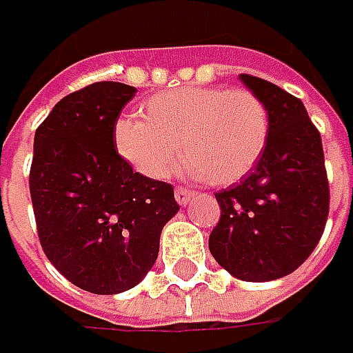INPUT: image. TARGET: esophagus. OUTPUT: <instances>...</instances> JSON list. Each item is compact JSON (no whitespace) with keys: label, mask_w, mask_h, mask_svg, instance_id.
Wrapping results in <instances>:
<instances>
[{"label":"esophagus","mask_w":353,"mask_h":353,"mask_svg":"<svg viewBox=\"0 0 353 353\" xmlns=\"http://www.w3.org/2000/svg\"><path fill=\"white\" fill-rule=\"evenodd\" d=\"M192 196H194V192L186 186H176V190H174V198L181 206H186L192 200Z\"/></svg>","instance_id":"esophagus-1"}]
</instances>
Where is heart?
I'll use <instances>...</instances> for the list:
<instances>
[{"mask_svg":"<svg viewBox=\"0 0 353 353\" xmlns=\"http://www.w3.org/2000/svg\"><path fill=\"white\" fill-rule=\"evenodd\" d=\"M269 129V110L255 92L184 86L149 98L141 119H117L114 143L119 157L151 181L165 179L183 149L184 172L232 184L263 155Z\"/></svg>","mask_w":353,"mask_h":353,"instance_id":"heart-1","label":"heart"}]
</instances>
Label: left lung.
Masks as SVG:
<instances>
[{
  "label": "left lung",
  "mask_w": 353,
  "mask_h": 353,
  "mask_svg": "<svg viewBox=\"0 0 353 353\" xmlns=\"http://www.w3.org/2000/svg\"><path fill=\"white\" fill-rule=\"evenodd\" d=\"M239 78L269 110V141L251 174L216 192L222 214L208 248L234 277L261 283L289 275L314 251L330 188L322 139L305 103L263 78Z\"/></svg>",
  "instance_id": "8db88e82"
}]
</instances>
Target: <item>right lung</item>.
Returning <instances> with one entry per match:
<instances>
[{
    "label": "right lung",
    "instance_id": "right-lung-1",
    "mask_svg": "<svg viewBox=\"0 0 353 353\" xmlns=\"http://www.w3.org/2000/svg\"><path fill=\"white\" fill-rule=\"evenodd\" d=\"M137 90L94 82L52 108L34 131L29 190L48 261L94 294L129 291L153 267L174 188L133 172L114 128Z\"/></svg>",
    "mask_w": 353,
    "mask_h": 353
}]
</instances>
